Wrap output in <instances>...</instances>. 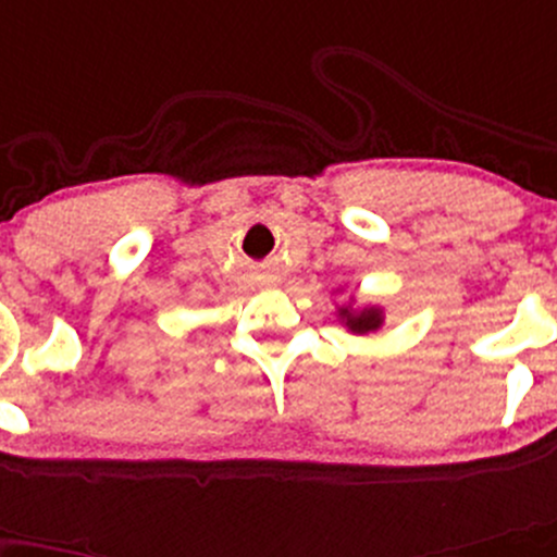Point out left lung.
I'll return each instance as SVG.
<instances>
[{
	"mask_svg": "<svg viewBox=\"0 0 557 557\" xmlns=\"http://www.w3.org/2000/svg\"><path fill=\"white\" fill-rule=\"evenodd\" d=\"M337 315L352 334H369L382 326V308H376V305H369V308L343 305V308H337Z\"/></svg>",
	"mask_w": 557,
	"mask_h": 557,
	"instance_id": "obj_1",
	"label": "left lung"
}]
</instances>
